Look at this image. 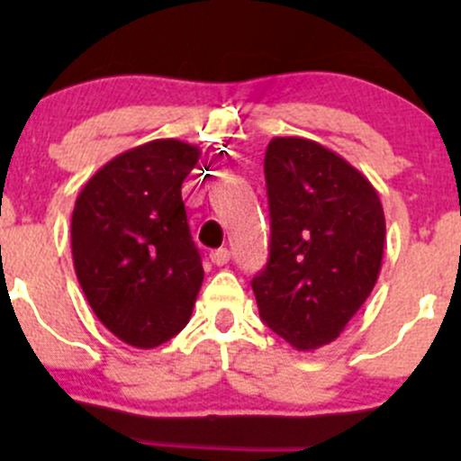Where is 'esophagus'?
<instances>
[{
    "instance_id": "esophagus-1",
    "label": "esophagus",
    "mask_w": 461,
    "mask_h": 461,
    "mask_svg": "<svg viewBox=\"0 0 461 461\" xmlns=\"http://www.w3.org/2000/svg\"><path fill=\"white\" fill-rule=\"evenodd\" d=\"M230 258H231V251L225 247L214 249V251L210 253V260H212V264H216V267H223V264L230 262Z\"/></svg>"
}]
</instances>
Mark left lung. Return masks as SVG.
Segmentation results:
<instances>
[{
  "label": "left lung",
  "instance_id": "left-lung-1",
  "mask_svg": "<svg viewBox=\"0 0 461 461\" xmlns=\"http://www.w3.org/2000/svg\"><path fill=\"white\" fill-rule=\"evenodd\" d=\"M271 253L251 282L262 321L297 351L330 345L373 293L385 219L377 190L336 151L277 136L264 156Z\"/></svg>",
  "mask_w": 461,
  "mask_h": 461
}]
</instances>
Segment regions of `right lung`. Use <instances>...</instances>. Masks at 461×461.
Segmentation results:
<instances>
[{"mask_svg": "<svg viewBox=\"0 0 461 461\" xmlns=\"http://www.w3.org/2000/svg\"><path fill=\"white\" fill-rule=\"evenodd\" d=\"M199 147L158 139L104 164L71 216L77 282L119 340L153 348L186 327L203 268L182 201Z\"/></svg>", "mask_w": 461, "mask_h": 461, "instance_id": "right-lung-1", "label": "right lung"}]
</instances>
